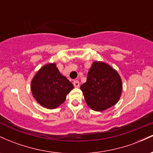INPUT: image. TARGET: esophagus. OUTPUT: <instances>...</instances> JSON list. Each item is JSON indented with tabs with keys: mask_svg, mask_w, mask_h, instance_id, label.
<instances>
[{
	"mask_svg": "<svg viewBox=\"0 0 153 153\" xmlns=\"http://www.w3.org/2000/svg\"><path fill=\"white\" fill-rule=\"evenodd\" d=\"M73 85L75 88H79L80 87V82H79L78 80H74L73 81Z\"/></svg>",
	"mask_w": 153,
	"mask_h": 153,
	"instance_id": "esophagus-1",
	"label": "esophagus"
}]
</instances>
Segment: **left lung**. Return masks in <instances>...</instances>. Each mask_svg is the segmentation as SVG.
<instances>
[{
    "label": "left lung",
    "mask_w": 153,
    "mask_h": 153,
    "mask_svg": "<svg viewBox=\"0 0 153 153\" xmlns=\"http://www.w3.org/2000/svg\"><path fill=\"white\" fill-rule=\"evenodd\" d=\"M88 106L102 111L115 105L122 94V82L114 69L103 62H94L87 80L80 86Z\"/></svg>",
    "instance_id": "8db88e82"
}]
</instances>
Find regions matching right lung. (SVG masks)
Masks as SVG:
<instances>
[{
	"mask_svg": "<svg viewBox=\"0 0 153 153\" xmlns=\"http://www.w3.org/2000/svg\"><path fill=\"white\" fill-rule=\"evenodd\" d=\"M73 88L72 82L59 73L55 63L43 66L34 75L31 85L34 99L49 109L62 104Z\"/></svg>",
	"mask_w": 153,
	"mask_h": 153,
	"instance_id": "1",
	"label": "right lung"
}]
</instances>
